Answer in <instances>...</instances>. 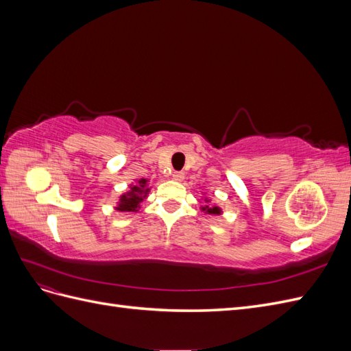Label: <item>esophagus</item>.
<instances>
[{
  "mask_svg": "<svg viewBox=\"0 0 351 351\" xmlns=\"http://www.w3.org/2000/svg\"><path fill=\"white\" fill-rule=\"evenodd\" d=\"M171 177H173V180H176V182H182V180L184 178V174L182 171H174Z\"/></svg>",
  "mask_w": 351,
  "mask_h": 351,
  "instance_id": "obj_1",
  "label": "esophagus"
}]
</instances>
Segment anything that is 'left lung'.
I'll return each mask as SVG.
<instances>
[{
  "label": "left lung",
  "instance_id": "1",
  "mask_svg": "<svg viewBox=\"0 0 351 351\" xmlns=\"http://www.w3.org/2000/svg\"><path fill=\"white\" fill-rule=\"evenodd\" d=\"M204 210H206L208 214H219V208L218 206H212V208H209V206H206V208H204Z\"/></svg>",
  "mask_w": 351,
  "mask_h": 351
}]
</instances>
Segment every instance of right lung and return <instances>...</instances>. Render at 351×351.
Instances as JSON below:
<instances>
[{
    "mask_svg": "<svg viewBox=\"0 0 351 351\" xmlns=\"http://www.w3.org/2000/svg\"><path fill=\"white\" fill-rule=\"evenodd\" d=\"M146 182H147V180H145V178L139 180V184L133 186L130 189L129 193L123 195L121 199H120L119 206H117V209L124 210V212H134V210H137V208H139L141 202L143 200L146 192H147V190H149V189H146Z\"/></svg>",
    "mask_w": 351,
    "mask_h": 351,
    "instance_id": "1",
    "label": "right lung"
}]
</instances>
